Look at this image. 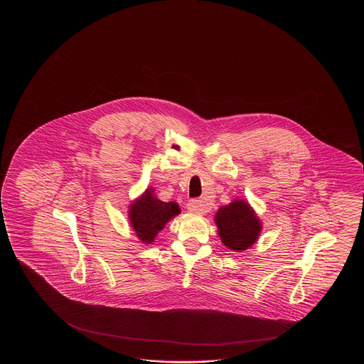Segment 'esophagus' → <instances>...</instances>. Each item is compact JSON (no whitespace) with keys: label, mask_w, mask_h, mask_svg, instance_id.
Returning a JSON list of instances; mask_svg holds the SVG:
<instances>
[{"label":"esophagus","mask_w":364,"mask_h":364,"mask_svg":"<svg viewBox=\"0 0 364 364\" xmlns=\"http://www.w3.org/2000/svg\"><path fill=\"white\" fill-rule=\"evenodd\" d=\"M187 209L188 212L191 213H198V215H204L208 212V204L204 200H198V199H193L187 203Z\"/></svg>","instance_id":"34e87169"}]
</instances>
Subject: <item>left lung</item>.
Returning a JSON list of instances; mask_svg holds the SVG:
<instances>
[{
  "label": "left lung",
  "mask_w": 364,
  "mask_h": 364,
  "mask_svg": "<svg viewBox=\"0 0 364 364\" xmlns=\"http://www.w3.org/2000/svg\"><path fill=\"white\" fill-rule=\"evenodd\" d=\"M217 232L225 246L235 252L251 247L263 229L260 218L247 200L235 199L215 215Z\"/></svg>",
  "instance_id": "1"
}]
</instances>
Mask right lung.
<instances>
[{
    "label": "right lung",
    "instance_id": "right-lung-1",
    "mask_svg": "<svg viewBox=\"0 0 364 364\" xmlns=\"http://www.w3.org/2000/svg\"><path fill=\"white\" fill-rule=\"evenodd\" d=\"M129 221L138 240L151 245L157 234L163 230L171 218L178 216L181 208L174 201L157 199L154 187H148L144 193L132 200L129 205Z\"/></svg>",
    "mask_w": 364,
    "mask_h": 364
}]
</instances>
